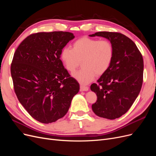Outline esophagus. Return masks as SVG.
I'll list each match as a JSON object with an SVG mask.
<instances>
[{
  "label": "esophagus",
  "instance_id": "obj_1",
  "mask_svg": "<svg viewBox=\"0 0 156 156\" xmlns=\"http://www.w3.org/2000/svg\"><path fill=\"white\" fill-rule=\"evenodd\" d=\"M80 90H81V91H87L88 90V87L81 84V85H80Z\"/></svg>",
  "mask_w": 156,
  "mask_h": 156
}]
</instances>
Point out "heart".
Segmentation results:
<instances>
[{"label":"heart","mask_w":156,"mask_h":156,"mask_svg":"<svg viewBox=\"0 0 156 156\" xmlns=\"http://www.w3.org/2000/svg\"><path fill=\"white\" fill-rule=\"evenodd\" d=\"M114 47L111 41L82 37L73 44L72 49L64 48L60 59L68 72L73 73L82 60V68L73 73L81 84L92 81L96 75L101 76L110 68L114 58Z\"/></svg>","instance_id":"b5f03b06"}]
</instances>
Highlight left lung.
Instances as JSON below:
<instances>
[{
  "label": "left lung",
  "mask_w": 156,
  "mask_h": 156,
  "mask_svg": "<svg viewBox=\"0 0 156 156\" xmlns=\"http://www.w3.org/2000/svg\"><path fill=\"white\" fill-rule=\"evenodd\" d=\"M89 36L105 37L114 47L110 68L98 80V84L90 86L98 97L92 105L94 112L100 117L114 120L129 109L140 91L143 56L134 42L121 33L98 32Z\"/></svg>",
  "instance_id": "obj_1"
}]
</instances>
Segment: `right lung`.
<instances>
[{
  "mask_svg": "<svg viewBox=\"0 0 156 156\" xmlns=\"http://www.w3.org/2000/svg\"><path fill=\"white\" fill-rule=\"evenodd\" d=\"M75 37L62 31L37 32L18 46L11 64L14 91L29 115L44 124L62 118L79 90L60 59L62 49Z\"/></svg>",
  "mask_w": 156,
  "mask_h": 156,
  "instance_id": "obj_1",
  "label": "right lung"
}]
</instances>
